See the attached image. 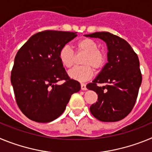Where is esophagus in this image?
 Segmentation results:
<instances>
[{"label":"esophagus","instance_id":"esophagus-1","mask_svg":"<svg viewBox=\"0 0 152 152\" xmlns=\"http://www.w3.org/2000/svg\"><path fill=\"white\" fill-rule=\"evenodd\" d=\"M80 88H81L82 91H86L87 90V87H86L85 84H80Z\"/></svg>","mask_w":152,"mask_h":152}]
</instances>
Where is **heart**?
Here are the masks:
<instances>
[{
	"instance_id": "1",
	"label": "heart",
	"mask_w": 152,
	"mask_h": 152,
	"mask_svg": "<svg viewBox=\"0 0 152 152\" xmlns=\"http://www.w3.org/2000/svg\"><path fill=\"white\" fill-rule=\"evenodd\" d=\"M76 48L79 52L85 54L82 59L83 66L75 67L70 70L68 75L70 77L79 81H85L94 75V70H100L105 64L106 57L103 52L99 50V46L92 39L85 38L80 39L76 44ZM59 59L64 67L72 68L75 64V54L69 45H64L59 52Z\"/></svg>"
}]
</instances>
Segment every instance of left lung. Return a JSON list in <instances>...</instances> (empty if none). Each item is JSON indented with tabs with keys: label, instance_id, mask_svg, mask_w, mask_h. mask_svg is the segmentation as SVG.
Returning <instances> with one entry per match:
<instances>
[{
	"label": "left lung",
	"instance_id": "left-lung-1",
	"mask_svg": "<svg viewBox=\"0 0 152 152\" xmlns=\"http://www.w3.org/2000/svg\"><path fill=\"white\" fill-rule=\"evenodd\" d=\"M84 36L102 39L108 50V62L87 85L98 95V101L90 107L91 114L102 122L121 120L133 108L142 84L138 56L126 40L108 32Z\"/></svg>",
	"mask_w": 152,
	"mask_h": 152
}]
</instances>
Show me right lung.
<instances>
[{"label": "right lung", "instance_id": "right-lung-1", "mask_svg": "<svg viewBox=\"0 0 152 152\" xmlns=\"http://www.w3.org/2000/svg\"><path fill=\"white\" fill-rule=\"evenodd\" d=\"M77 33L45 30L32 36L16 55L11 84L23 113L35 122L49 123L64 112L71 96L80 90L59 59L64 45ZM65 80L63 84L58 81Z\"/></svg>", "mask_w": 152, "mask_h": 152}]
</instances>
